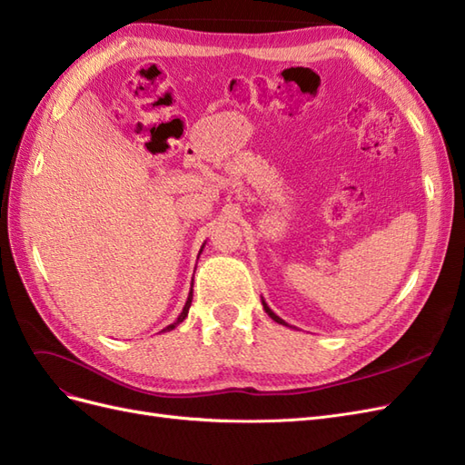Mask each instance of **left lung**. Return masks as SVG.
Returning a JSON list of instances; mask_svg holds the SVG:
<instances>
[{"mask_svg": "<svg viewBox=\"0 0 465 465\" xmlns=\"http://www.w3.org/2000/svg\"><path fill=\"white\" fill-rule=\"evenodd\" d=\"M262 304H263V311H265L267 314H270V318H272V320H275L277 323H283V326H289V323H287L285 320H281V318H279V316H277V314H275V312L272 311V308H270V306H267V302H265L263 299H262ZM289 328H291V326H289Z\"/></svg>", "mask_w": 465, "mask_h": 465, "instance_id": "left-lung-1", "label": "left lung"}]
</instances>
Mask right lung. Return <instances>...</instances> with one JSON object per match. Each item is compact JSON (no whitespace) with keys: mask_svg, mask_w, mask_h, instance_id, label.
Here are the masks:
<instances>
[{"mask_svg":"<svg viewBox=\"0 0 465 465\" xmlns=\"http://www.w3.org/2000/svg\"><path fill=\"white\" fill-rule=\"evenodd\" d=\"M202 250H203V246H202ZM202 250H200V254H202ZM200 258V256H198ZM192 299H193V291L190 289V292H188V299H186V304H184V308H182V312H180V316L176 318V322H173L171 326H166L163 331H171V330H174L180 322H184L186 320V316H188V311H190V306H192Z\"/></svg>","mask_w":465,"mask_h":465,"instance_id":"obj_1","label":"right lung"}]
</instances>
